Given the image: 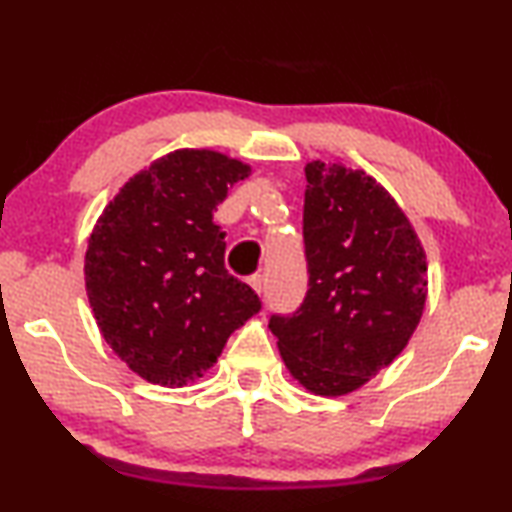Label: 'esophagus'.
I'll list each match as a JSON object with an SVG mask.
<instances>
[{
  "label": "esophagus",
  "instance_id": "34e87169",
  "mask_svg": "<svg viewBox=\"0 0 512 512\" xmlns=\"http://www.w3.org/2000/svg\"><path fill=\"white\" fill-rule=\"evenodd\" d=\"M249 286L258 293V296H261L263 289H265V279H263V275H251V277H249Z\"/></svg>",
  "mask_w": 512,
  "mask_h": 512
}]
</instances>
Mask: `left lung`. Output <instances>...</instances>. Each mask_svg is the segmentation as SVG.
Instances as JSON below:
<instances>
[{
  "label": "left lung",
  "instance_id": "1",
  "mask_svg": "<svg viewBox=\"0 0 512 512\" xmlns=\"http://www.w3.org/2000/svg\"><path fill=\"white\" fill-rule=\"evenodd\" d=\"M303 235L310 291L270 331L293 380L314 396H347L408 347L424 314L429 263L387 188L356 167L305 165Z\"/></svg>",
  "mask_w": 512,
  "mask_h": 512
}]
</instances>
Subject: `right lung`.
<instances>
[{
    "label": "right lung",
    "instance_id": "1",
    "mask_svg": "<svg viewBox=\"0 0 512 512\" xmlns=\"http://www.w3.org/2000/svg\"><path fill=\"white\" fill-rule=\"evenodd\" d=\"M251 165L212 149H177L125 181L86 249V293L102 338L142 380L179 389L219 359L261 310L223 263L214 212Z\"/></svg>",
    "mask_w": 512,
    "mask_h": 512
}]
</instances>
